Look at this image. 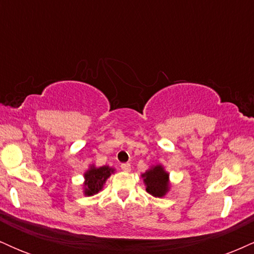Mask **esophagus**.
Instances as JSON below:
<instances>
[{
    "label": "esophagus",
    "instance_id": "obj_1",
    "mask_svg": "<svg viewBox=\"0 0 254 254\" xmlns=\"http://www.w3.org/2000/svg\"><path fill=\"white\" fill-rule=\"evenodd\" d=\"M121 167L124 172H130L131 171V165L127 164H127H122Z\"/></svg>",
    "mask_w": 254,
    "mask_h": 254
}]
</instances>
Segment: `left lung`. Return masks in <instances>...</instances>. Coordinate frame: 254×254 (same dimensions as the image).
<instances>
[{
	"label": "left lung",
	"mask_w": 254,
	"mask_h": 254,
	"mask_svg": "<svg viewBox=\"0 0 254 254\" xmlns=\"http://www.w3.org/2000/svg\"><path fill=\"white\" fill-rule=\"evenodd\" d=\"M145 191L154 197L162 198L170 191V173L165 171L162 165L151 166L145 173L142 174Z\"/></svg>",
	"instance_id": "left-lung-1"
}]
</instances>
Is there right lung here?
Here are the masks:
<instances>
[{
    "mask_svg": "<svg viewBox=\"0 0 254 254\" xmlns=\"http://www.w3.org/2000/svg\"><path fill=\"white\" fill-rule=\"evenodd\" d=\"M115 168L110 166H101V167H95L94 165L89 166V170L84 172L83 174L84 196H93L103 190L106 180L111 177V174L115 173Z\"/></svg>",
    "mask_w": 254,
    "mask_h": 254,
    "instance_id": "add662e5",
    "label": "right lung"
}]
</instances>
